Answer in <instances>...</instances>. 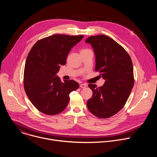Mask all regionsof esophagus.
I'll use <instances>...</instances> for the list:
<instances>
[{
    "mask_svg": "<svg viewBox=\"0 0 157 157\" xmlns=\"http://www.w3.org/2000/svg\"><path fill=\"white\" fill-rule=\"evenodd\" d=\"M79 86H80V87H81V88H85V87L87 86V84H81L79 85Z\"/></svg>",
    "mask_w": 157,
    "mask_h": 157,
    "instance_id": "esophagus-1",
    "label": "esophagus"
}]
</instances>
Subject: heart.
I'll use <instances>...</instances> for the list:
<instances>
[{"mask_svg": "<svg viewBox=\"0 0 157 157\" xmlns=\"http://www.w3.org/2000/svg\"><path fill=\"white\" fill-rule=\"evenodd\" d=\"M84 50H82L81 52H82V51H84Z\"/></svg>", "mask_w": 157, "mask_h": 157, "instance_id": "obj_1", "label": "heart"}]
</instances>
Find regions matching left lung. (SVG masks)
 I'll use <instances>...</instances> for the list:
<instances>
[{
	"mask_svg": "<svg viewBox=\"0 0 157 157\" xmlns=\"http://www.w3.org/2000/svg\"><path fill=\"white\" fill-rule=\"evenodd\" d=\"M96 56V71L105 79L102 86H88L93 96L87 101L91 113L101 119L116 114L125 104L134 84L133 68L130 56L113 39L99 35L87 38Z\"/></svg>",
	"mask_w": 157,
	"mask_h": 157,
	"instance_id": "left-lung-1",
	"label": "left lung"
}]
</instances>
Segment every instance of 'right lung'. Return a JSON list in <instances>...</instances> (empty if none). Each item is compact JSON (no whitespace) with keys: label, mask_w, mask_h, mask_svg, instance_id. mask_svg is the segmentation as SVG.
Returning a JSON list of instances; mask_svg holds the SVG:
<instances>
[{"label":"right lung","mask_w":157,"mask_h":157,"mask_svg":"<svg viewBox=\"0 0 157 157\" xmlns=\"http://www.w3.org/2000/svg\"><path fill=\"white\" fill-rule=\"evenodd\" d=\"M83 35H53L38 40L26 59L24 85L33 105L41 113L49 116L63 111L70 101V94L79 88L73 80L61 82L56 75L60 66L66 64L71 49Z\"/></svg>","instance_id":"right-lung-1"}]
</instances>
